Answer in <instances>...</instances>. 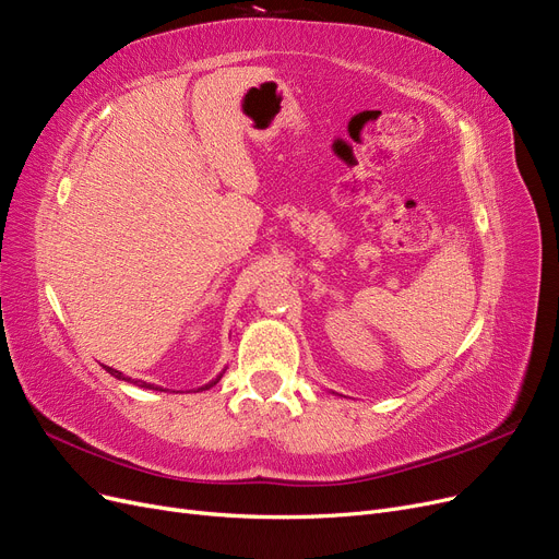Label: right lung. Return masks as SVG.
Returning <instances> with one entry per match:
<instances>
[{"label": "right lung", "mask_w": 559, "mask_h": 559, "mask_svg": "<svg viewBox=\"0 0 559 559\" xmlns=\"http://www.w3.org/2000/svg\"><path fill=\"white\" fill-rule=\"evenodd\" d=\"M107 370H109V373L114 376V378H118V380H126V382H130V378H123V373H118V370H114V368H109V366H105ZM218 380H222V376H218L216 380H212V382H207V384H202L200 389H210V386H214ZM132 384H138V386H144V389H160V386H154V384H148V382H138V380H134ZM160 392H163V389H160Z\"/></svg>", "instance_id": "add662e5"}]
</instances>
